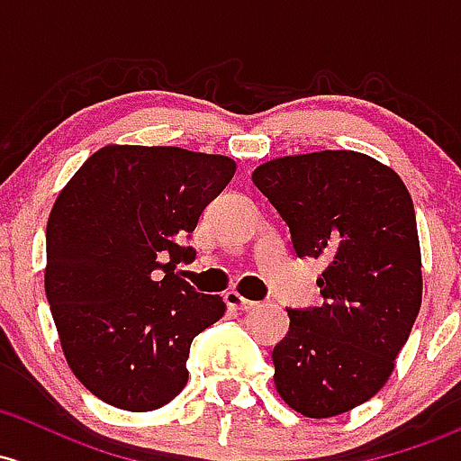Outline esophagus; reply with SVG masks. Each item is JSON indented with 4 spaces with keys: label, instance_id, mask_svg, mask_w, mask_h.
<instances>
[{
    "label": "esophagus",
    "instance_id": "1",
    "mask_svg": "<svg viewBox=\"0 0 461 461\" xmlns=\"http://www.w3.org/2000/svg\"><path fill=\"white\" fill-rule=\"evenodd\" d=\"M225 303H227V307L240 309V312H249V309L258 307V303H254V300L243 298V295H240L239 292H227V294H225Z\"/></svg>",
    "mask_w": 461,
    "mask_h": 461
}]
</instances>
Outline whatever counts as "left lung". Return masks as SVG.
I'll list each match as a JSON object with an SVG mask.
<instances>
[{"label": "left lung", "instance_id": "obj_1", "mask_svg": "<svg viewBox=\"0 0 461 461\" xmlns=\"http://www.w3.org/2000/svg\"><path fill=\"white\" fill-rule=\"evenodd\" d=\"M251 181L276 207L298 258H320L318 307L287 309L274 347L280 397L307 418L371 400L393 371L422 304L411 194L393 169L351 149L276 158Z\"/></svg>", "mask_w": 461, "mask_h": 461}]
</instances>
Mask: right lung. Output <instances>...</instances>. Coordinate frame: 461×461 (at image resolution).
<instances>
[{
  "label": "right lung",
  "mask_w": 461,
  "mask_h": 461,
  "mask_svg": "<svg viewBox=\"0 0 461 461\" xmlns=\"http://www.w3.org/2000/svg\"><path fill=\"white\" fill-rule=\"evenodd\" d=\"M234 172L218 154L105 145L57 198L46 295L68 365L99 400L141 413L187 384L192 340L225 303L174 267L196 258L185 240Z\"/></svg>",
  "instance_id": "obj_1"
}]
</instances>
